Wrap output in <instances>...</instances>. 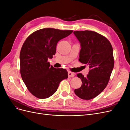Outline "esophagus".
<instances>
[{
  "label": "esophagus",
  "instance_id": "34e87169",
  "mask_svg": "<svg viewBox=\"0 0 130 130\" xmlns=\"http://www.w3.org/2000/svg\"><path fill=\"white\" fill-rule=\"evenodd\" d=\"M68 75L69 77H73L75 76V73H74L72 72H68Z\"/></svg>",
  "mask_w": 130,
  "mask_h": 130
}]
</instances>
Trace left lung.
I'll list each match as a JSON object with an SVG mask.
<instances>
[{
  "mask_svg": "<svg viewBox=\"0 0 130 130\" xmlns=\"http://www.w3.org/2000/svg\"><path fill=\"white\" fill-rule=\"evenodd\" d=\"M74 34L81 43L78 61L89 66L87 76L77 74L81 87L74 90L76 95L84 100L95 98L105 89L114 67L113 48L108 39L93 31H75Z\"/></svg>",
  "mask_w": 130,
  "mask_h": 130,
  "instance_id": "left-lung-1",
  "label": "left lung"
}]
</instances>
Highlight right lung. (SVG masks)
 Listing matches in <instances>:
<instances>
[{"mask_svg":"<svg viewBox=\"0 0 130 130\" xmlns=\"http://www.w3.org/2000/svg\"><path fill=\"white\" fill-rule=\"evenodd\" d=\"M73 30L45 28L35 31L23 43L20 53V72L29 91L39 99L56 92L60 82L68 78L63 68H55L48 61L56 53L57 42Z\"/></svg>","mask_w":130,"mask_h":130,"instance_id":"right-lung-1","label":"right lung"}]
</instances>
